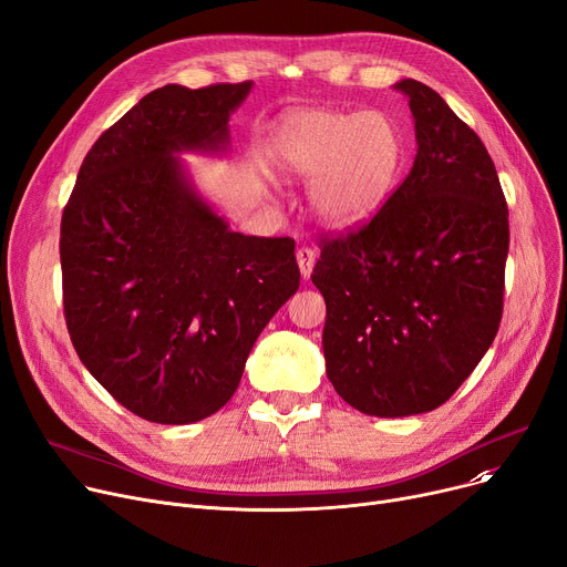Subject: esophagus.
<instances>
[{
	"mask_svg": "<svg viewBox=\"0 0 567 567\" xmlns=\"http://www.w3.org/2000/svg\"><path fill=\"white\" fill-rule=\"evenodd\" d=\"M315 250L312 248H308V246H301L299 250H296V261H299V268H301V276L308 280L310 278V274H312V268H315Z\"/></svg>",
	"mask_w": 567,
	"mask_h": 567,
	"instance_id": "esophagus-1",
	"label": "esophagus"
}]
</instances>
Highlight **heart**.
I'll return each instance as SVG.
<instances>
[{
  "instance_id": "heart-1",
  "label": "heart",
  "mask_w": 567,
  "mask_h": 567,
  "mask_svg": "<svg viewBox=\"0 0 567 567\" xmlns=\"http://www.w3.org/2000/svg\"><path fill=\"white\" fill-rule=\"evenodd\" d=\"M271 158L285 178H312V214L347 229L370 220L391 197L406 163V142L385 112L308 107L278 126Z\"/></svg>"
}]
</instances>
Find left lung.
Here are the masks:
<instances>
[{
    "label": "left lung",
    "mask_w": 567,
    "mask_h": 567,
    "mask_svg": "<svg viewBox=\"0 0 567 567\" xmlns=\"http://www.w3.org/2000/svg\"><path fill=\"white\" fill-rule=\"evenodd\" d=\"M413 167L361 229L323 238V359L338 395L402 419L449 400L492 347L511 229L485 144L434 89L400 80Z\"/></svg>",
    "instance_id": "1"
}]
</instances>
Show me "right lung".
I'll return each mask as SVG.
<instances>
[{
  "mask_svg": "<svg viewBox=\"0 0 567 567\" xmlns=\"http://www.w3.org/2000/svg\"><path fill=\"white\" fill-rule=\"evenodd\" d=\"M252 82L146 94L89 148L62 216L64 315L82 365L144 421L223 409L301 282L289 236L231 231L178 154H225Z\"/></svg>",
  "mask_w": 567,
  "mask_h": 567,
  "instance_id": "right-lung-1",
  "label": "right lung"
}]
</instances>
